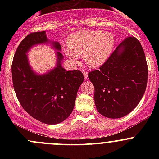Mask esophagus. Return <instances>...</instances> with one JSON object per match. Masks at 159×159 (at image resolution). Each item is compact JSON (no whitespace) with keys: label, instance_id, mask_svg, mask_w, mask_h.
I'll return each instance as SVG.
<instances>
[{"label":"esophagus","instance_id":"obj_1","mask_svg":"<svg viewBox=\"0 0 159 159\" xmlns=\"http://www.w3.org/2000/svg\"><path fill=\"white\" fill-rule=\"evenodd\" d=\"M83 75H84V78H85V79H87L88 77H89V74H88V72L87 71H84V72H83Z\"/></svg>","mask_w":159,"mask_h":159}]
</instances>
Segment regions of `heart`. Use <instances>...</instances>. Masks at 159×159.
Listing matches in <instances>:
<instances>
[{"label":"heart","instance_id":"1","mask_svg":"<svg viewBox=\"0 0 159 159\" xmlns=\"http://www.w3.org/2000/svg\"><path fill=\"white\" fill-rule=\"evenodd\" d=\"M114 35L108 31L85 30L71 34L68 39L67 55L75 63L83 56L86 65L98 68L103 65L115 47Z\"/></svg>","mask_w":159,"mask_h":159}]
</instances>
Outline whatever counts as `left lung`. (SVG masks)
Returning <instances> with one entry per match:
<instances>
[{"mask_svg":"<svg viewBox=\"0 0 159 159\" xmlns=\"http://www.w3.org/2000/svg\"><path fill=\"white\" fill-rule=\"evenodd\" d=\"M148 74L142 44L134 37H128L98 70L89 73L98 111L109 118L129 114L143 97Z\"/></svg>","mask_w":159,"mask_h":159,"instance_id":"1","label":"left lung"}]
</instances>
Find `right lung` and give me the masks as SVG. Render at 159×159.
<instances>
[{
	"instance_id": "add662e5",
	"label": "right lung",
	"mask_w": 159,
	"mask_h": 159,
	"mask_svg": "<svg viewBox=\"0 0 159 159\" xmlns=\"http://www.w3.org/2000/svg\"><path fill=\"white\" fill-rule=\"evenodd\" d=\"M48 42L45 31L27 35L17 47L11 65L16 96L23 108L34 118L48 125L65 121L71 114L77 92L84 81L81 70H65L61 65L63 55L57 51V66L45 75H38L30 68L28 52L32 46ZM54 48L61 51L58 42Z\"/></svg>"
}]
</instances>
